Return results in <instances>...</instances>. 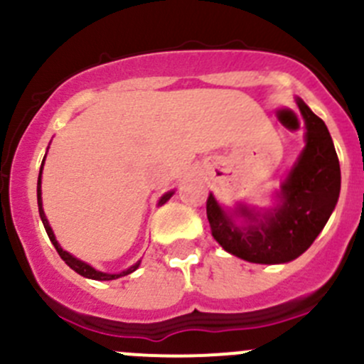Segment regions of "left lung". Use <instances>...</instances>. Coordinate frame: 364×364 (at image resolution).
Wrapping results in <instances>:
<instances>
[{"mask_svg": "<svg viewBox=\"0 0 364 364\" xmlns=\"http://www.w3.org/2000/svg\"><path fill=\"white\" fill-rule=\"evenodd\" d=\"M304 148L274 193L271 208H223L209 193L205 211L216 243L253 264H285L311 247L340 197V161L328 127L301 98Z\"/></svg>", "mask_w": 364, "mask_h": 364, "instance_id": "1", "label": "left lung"}]
</instances>
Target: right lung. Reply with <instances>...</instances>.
<instances>
[{
  "label": "right lung",
  "instance_id": "right-lung-1",
  "mask_svg": "<svg viewBox=\"0 0 364 364\" xmlns=\"http://www.w3.org/2000/svg\"><path fill=\"white\" fill-rule=\"evenodd\" d=\"M43 161H46V156H43V160H42V167H40V174H38V183H36V200H38V213H40V218H42V223H43V227H46V232H47V236H49L50 243L54 245V248H56L58 253H60V257H61V259H63L65 262H67L68 266L72 267L73 271H75V273H79L80 277H84V278H90V280L109 282V280H116V278L127 277V274L134 273V271L137 269L139 266H141V260H137V262H135L134 266H130V267H128V269L121 271V273H104V271H98V269H95V267L91 266V264H87V262H84V260L77 259V257H73L72 253H68L67 250H63V248H61V245L58 243L56 236H54V232H53V227L49 225V220H47L46 213H43V205H42V168H43ZM172 196H174V190H171V192L164 193V196L160 197V200H159V205H161V204H165V203H167V200L171 199Z\"/></svg>",
  "mask_w": 364,
  "mask_h": 364
}]
</instances>
